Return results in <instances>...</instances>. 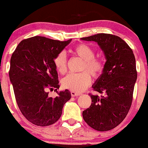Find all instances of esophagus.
Returning <instances> with one entry per match:
<instances>
[{
    "label": "esophagus",
    "mask_w": 148,
    "mask_h": 148,
    "mask_svg": "<svg viewBox=\"0 0 148 148\" xmlns=\"http://www.w3.org/2000/svg\"><path fill=\"white\" fill-rule=\"evenodd\" d=\"M71 95L72 97H74V96H80V93H77V92H74V91H71Z\"/></svg>",
    "instance_id": "1"
}]
</instances>
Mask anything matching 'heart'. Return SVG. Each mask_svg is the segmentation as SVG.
<instances>
[{
	"label": "heart",
	"mask_w": 148,
	"mask_h": 148,
	"mask_svg": "<svg viewBox=\"0 0 148 148\" xmlns=\"http://www.w3.org/2000/svg\"><path fill=\"white\" fill-rule=\"evenodd\" d=\"M72 52L84 60L82 70H87L91 75L97 78L103 70V63L101 59L95 58V51L91 47L85 44H79L73 48ZM66 56L64 52L58 54L54 59L55 69L60 74L66 73ZM91 83V77L86 71L80 74H70L63 79L62 85L64 88L74 92H82Z\"/></svg>",
	"instance_id": "1"
}]
</instances>
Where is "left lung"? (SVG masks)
<instances>
[{
    "instance_id": "1",
    "label": "left lung",
    "mask_w": 148,
    "mask_h": 148,
    "mask_svg": "<svg viewBox=\"0 0 148 148\" xmlns=\"http://www.w3.org/2000/svg\"><path fill=\"white\" fill-rule=\"evenodd\" d=\"M81 39L97 43L106 58L103 72L92 86L103 95L90 94L92 103L82 112L83 119L95 130H111L125 119L132 106L137 78L134 55L117 36L98 34Z\"/></svg>"
}]
</instances>
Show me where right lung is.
<instances>
[{"instance_id": "add662e5", "label": "right lung", "mask_w": 148, "mask_h": 148, "mask_svg": "<svg viewBox=\"0 0 148 148\" xmlns=\"http://www.w3.org/2000/svg\"><path fill=\"white\" fill-rule=\"evenodd\" d=\"M71 39L65 41L34 36L24 39L17 45L11 58L9 79L15 99L25 118L38 126L57 122L63 105L71 99L69 90L58 92L60 88L55 56ZM55 88V98L48 96V89Z\"/></svg>"}]
</instances>
